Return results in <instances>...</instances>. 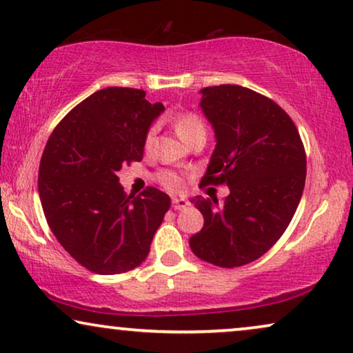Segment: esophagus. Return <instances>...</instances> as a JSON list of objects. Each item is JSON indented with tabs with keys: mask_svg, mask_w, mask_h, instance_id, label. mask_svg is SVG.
I'll use <instances>...</instances> for the list:
<instances>
[{
	"mask_svg": "<svg viewBox=\"0 0 353 353\" xmlns=\"http://www.w3.org/2000/svg\"><path fill=\"white\" fill-rule=\"evenodd\" d=\"M172 205L175 210H183L190 205V201L185 199V197H172Z\"/></svg>",
	"mask_w": 353,
	"mask_h": 353,
	"instance_id": "34e87169",
	"label": "esophagus"
}]
</instances>
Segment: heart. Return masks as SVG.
Listing matches in <instances>:
<instances>
[{"mask_svg":"<svg viewBox=\"0 0 353 353\" xmlns=\"http://www.w3.org/2000/svg\"><path fill=\"white\" fill-rule=\"evenodd\" d=\"M175 130L178 137L181 139H188L191 134H194L197 132H205V127L199 115H196L194 112H181L175 117ZM156 133L157 125H152V127L148 130L146 138H144V148L151 149L154 144V138H156ZM157 180L161 181V185L168 188V190H180L183 186L181 176L175 172L163 170L157 175Z\"/></svg>","mask_w":353,"mask_h":353,"instance_id":"obj_1","label":"heart"}]
</instances>
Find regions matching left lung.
<instances>
[{"mask_svg":"<svg viewBox=\"0 0 353 353\" xmlns=\"http://www.w3.org/2000/svg\"><path fill=\"white\" fill-rule=\"evenodd\" d=\"M215 149L201 185L226 183L230 194L192 197L204 226L190 238L194 255L234 268L267 252L291 223L307 175L303 144L291 117L272 99L238 85L201 90Z\"/></svg>","mask_w":353,"mask_h":353,"instance_id":"1","label":"left lung"}]
</instances>
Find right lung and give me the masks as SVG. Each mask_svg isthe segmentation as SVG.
Returning <instances> with one entry per match:
<instances>
[{"instance_id":"add662e5","label":"right lung","mask_w":353,"mask_h":353,"mask_svg":"<svg viewBox=\"0 0 353 353\" xmlns=\"http://www.w3.org/2000/svg\"><path fill=\"white\" fill-rule=\"evenodd\" d=\"M165 108L143 90L110 86L70 110L43 151L38 192L46 221L62 248L98 274L133 270L170 209L157 188L127 196L125 163L141 161L144 138Z\"/></svg>"}]
</instances>
